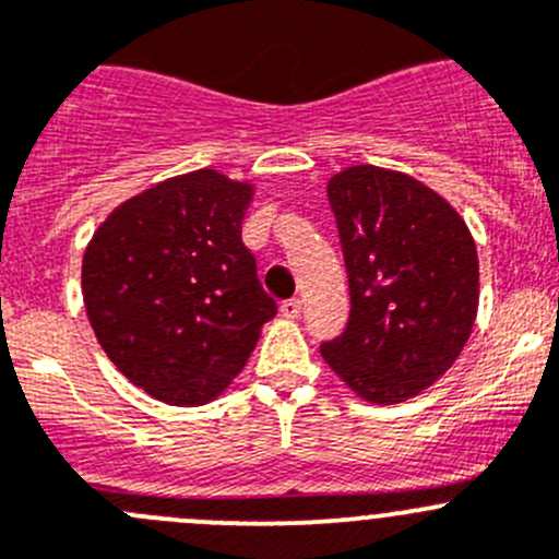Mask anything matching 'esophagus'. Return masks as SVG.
<instances>
[{"mask_svg":"<svg viewBox=\"0 0 559 559\" xmlns=\"http://www.w3.org/2000/svg\"><path fill=\"white\" fill-rule=\"evenodd\" d=\"M280 312H283L285 318H299V312H301V301H299V299H288V301H283V307H280Z\"/></svg>","mask_w":559,"mask_h":559,"instance_id":"1","label":"esophagus"}]
</instances>
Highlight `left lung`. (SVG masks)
Instances as JSON below:
<instances>
[{
    "mask_svg": "<svg viewBox=\"0 0 559 559\" xmlns=\"http://www.w3.org/2000/svg\"><path fill=\"white\" fill-rule=\"evenodd\" d=\"M350 316L321 345L329 368L381 406L448 373L477 316V249L459 211L412 175L359 164L326 186Z\"/></svg>",
    "mask_w": 559,
    "mask_h": 559,
    "instance_id": "1",
    "label": "left lung"
}]
</instances>
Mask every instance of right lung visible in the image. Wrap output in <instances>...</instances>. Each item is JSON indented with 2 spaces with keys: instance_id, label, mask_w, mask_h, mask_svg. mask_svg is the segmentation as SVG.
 Masks as SVG:
<instances>
[{
  "instance_id": "1",
  "label": "right lung",
  "mask_w": 559,
  "mask_h": 559,
  "mask_svg": "<svg viewBox=\"0 0 559 559\" xmlns=\"http://www.w3.org/2000/svg\"><path fill=\"white\" fill-rule=\"evenodd\" d=\"M252 191L216 169L178 175L117 205L84 249L90 326L156 401H214L276 316L241 241Z\"/></svg>"
}]
</instances>
